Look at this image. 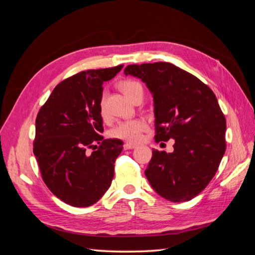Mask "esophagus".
<instances>
[{
    "label": "esophagus",
    "mask_w": 255,
    "mask_h": 255,
    "mask_svg": "<svg viewBox=\"0 0 255 255\" xmlns=\"http://www.w3.org/2000/svg\"><path fill=\"white\" fill-rule=\"evenodd\" d=\"M136 147V145H133V143H129V142H126L124 145V149H126V150H128V149H133V148Z\"/></svg>",
    "instance_id": "esophagus-1"
}]
</instances>
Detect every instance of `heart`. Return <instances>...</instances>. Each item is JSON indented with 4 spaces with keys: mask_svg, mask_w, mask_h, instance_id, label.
Here are the masks:
<instances>
[{
    "mask_svg": "<svg viewBox=\"0 0 255 255\" xmlns=\"http://www.w3.org/2000/svg\"><path fill=\"white\" fill-rule=\"evenodd\" d=\"M120 89L124 92L128 99H132V97L139 91L142 90V86L138 81L135 80H126L120 83ZM101 116L105 117V107L104 103L100 106ZM147 124L141 119H131L119 122L116 126L110 130L109 135L118 139H123L129 142H137L140 140L142 132L146 130Z\"/></svg>",
    "mask_w": 255,
    "mask_h": 255,
    "instance_id": "obj_1",
    "label": "heart"
}]
</instances>
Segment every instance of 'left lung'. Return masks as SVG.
<instances>
[{"label": "left lung", "mask_w": 255, "mask_h": 255, "mask_svg": "<svg viewBox=\"0 0 255 255\" xmlns=\"http://www.w3.org/2000/svg\"><path fill=\"white\" fill-rule=\"evenodd\" d=\"M154 98L155 140L174 139V151L152 149L145 170L154 191L170 202H187L217 172L226 149V120L210 88L168 62L129 64Z\"/></svg>", "instance_id": "8db88e82"}]
</instances>
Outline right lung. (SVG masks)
Listing matches in <instances>:
<instances>
[{
	"mask_svg": "<svg viewBox=\"0 0 255 255\" xmlns=\"http://www.w3.org/2000/svg\"><path fill=\"white\" fill-rule=\"evenodd\" d=\"M124 66L77 73L54 88L35 119L33 154L43 182L55 196L75 207H87L107 192L119 139H104L100 104L103 83ZM92 147L94 151H85Z\"/></svg>",
	"mask_w": 255,
	"mask_h": 255,
	"instance_id": "1",
	"label": "right lung"
}]
</instances>
